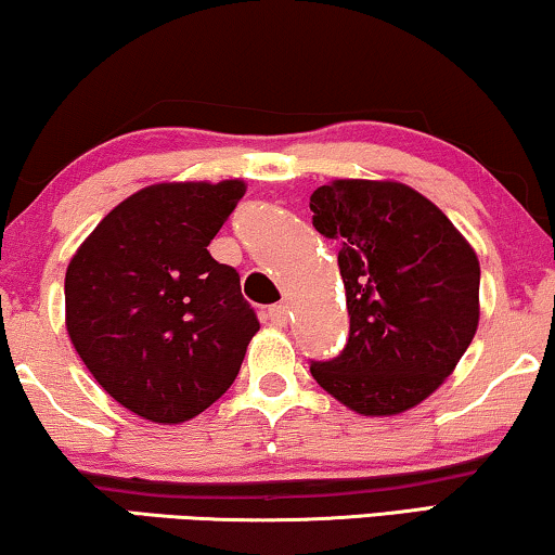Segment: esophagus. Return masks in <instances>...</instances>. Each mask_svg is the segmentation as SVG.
Here are the masks:
<instances>
[{
	"mask_svg": "<svg viewBox=\"0 0 555 555\" xmlns=\"http://www.w3.org/2000/svg\"><path fill=\"white\" fill-rule=\"evenodd\" d=\"M270 325H278V328H285L287 325V306H272L268 310Z\"/></svg>",
	"mask_w": 555,
	"mask_h": 555,
	"instance_id": "1",
	"label": "esophagus"
}]
</instances>
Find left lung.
<instances>
[{
	"mask_svg": "<svg viewBox=\"0 0 555 555\" xmlns=\"http://www.w3.org/2000/svg\"><path fill=\"white\" fill-rule=\"evenodd\" d=\"M313 227L336 240L351 318L336 359L310 374L363 416L422 404L473 344L480 262L442 209L399 181L336 179L310 194Z\"/></svg>",
	"mask_w": 555,
	"mask_h": 555,
	"instance_id": "8db88e82",
	"label": "left lung"
}]
</instances>
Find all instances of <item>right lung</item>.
<instances>
[{"label":"right lung","instance_id":"right-lung-1","mask_svg":"<svg viewBox=\"0 0 555 555\" xmlns=\"http://www.w3.org/2000/svg\"><path fill=\"white\" fill-rule=\"evenodd\" d=\"M245 181H171L111 209L65 272V325L90 374L156 424L194 420L230 389L260 331L209 242Z\"/></svg>","mask_w":555,"mask_h":555}]
</instances>
